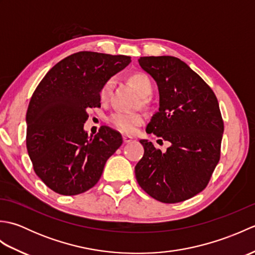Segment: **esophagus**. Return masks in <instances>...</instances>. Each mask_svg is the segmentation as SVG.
Wrapping results in <instances>:
<instances>
[{"label":"esophagus","instance_id":"1","mask_svg":"<svg viewBox=\"0 0 255 255\" xmlns=\"http://www.w3.org/2000/svg\"><path fill=\"white\" fill-rule=\"evenodd\" d=\"M123 140H124V142L125 143H129L132 140V137H130V136H126V134H124L123 136Z\"/></svg>","mask_w":255,"mask_h":255}]
</instances>
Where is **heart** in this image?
<instances>
[{"label": "heart", "mask_w": 255, "mask_h": 255, "mask_svg": "<svg viewBox=\"0 0 255 255\" xmlns=\"http://www.w3.org/2000/svg\"><path fill=\"white\" fill-rule=\"evenodd\" d=\"M129 82L133 86L138 94L141 99V104L143 106L147 105L149 97L152 94L153 91V84L148 74L143 72H133L132 74L129 75ZM114 82L113 79L107 80L106 82L103 84L102 89L100 91V97L103 102L107 101L110 99L112 94V91L114 89ZM108 121L115 127L117 130L122 131L124 133H131L133 132L136 127L140 126L143 123V118L140 114H126V113H115L111 115L108 118Z\"/></svg>", "instance_id": "b5f03b06"}]
</instances>
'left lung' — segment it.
I'll return each mask as SVG.
<instances>
[{"mask_svg": "<svg viewBox=\"0 0 255 255\" xmlns=\"http://www.w3.org/2000/svg\"><path fill=\"white\" fill-rule=\"evenodd\" d=\"M138 62L154 79L160 95L159 111L145 131L170 142V147L161 152L152 142L140 140L144 153L134 174L151 197L180 203L207 186L219 162L224 122L217 97L178 58L140 57Z\"/></svg>", "mask_w": 255, "mask_h": 255, "instance_id": "obj_1", "label": "left lung"}]
</instances>
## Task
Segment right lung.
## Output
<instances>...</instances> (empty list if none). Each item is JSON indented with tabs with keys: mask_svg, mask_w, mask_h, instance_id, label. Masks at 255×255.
Returning <instances> with one entry per match:
<instances>
[{
	"mask_svg": "<svg viewBox=\"0 0 255 255\" xmlns=\"http://www.w3.org/2000/svg\"><path fill=\"white\" fill-rule=\"evenodd\" d=\"M130 62L128 56L80 51L38 84L26 114V147L35 173L53 192L72 196L89 191L122 145V134L107 126L89 137L84 123L89 108L101 107L103 84Z\"/></svg>",
	"mask_w": 255,
	"mask_h": 255,
	"instance_id": "obj_1",
	"label": "right lung"
}]
</instances>
